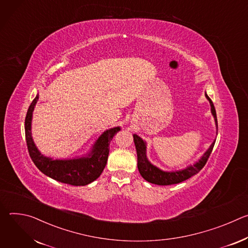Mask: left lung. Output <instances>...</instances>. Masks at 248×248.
I'll list each match as a JSON object with an SVG mask.
<instances>
[{
	"mask_svg": "<svg viewBox=\"0 0 248 248\" xmlns=\"http://www.w3.org/2000/svg\"><path fill=\"white\" fill-rule=\"evenodd\" d=\"M206 98L209 100L210 105H211V112L212 115L215 118V123L218 128V121H217V115H216V110L214 107V104L212 102V100L209 98L207 94ZM133 140H134V144L137 152V168L140 172V174L142 175V178L147 181L148 183L158 185V186H170V185H174V184H180L182 182L186 181L187 179L191 178L192 175L198 173L202 168L206 165L209 156L211 155L212 150H213V147L215 145V141L211 144L209 149L204 153V155L201 157V159L194 164L193 166H190L185 170H178V171H163L157 167L153 166L146 158V143L144 141L141 139L139 136L136 134L133 135Z\"/></svg>",
	"mask_w": 248,
	"mask_h": 248,
	"instance_id": "left-lung-1",
	"label": "left lung"
}]
</instances>
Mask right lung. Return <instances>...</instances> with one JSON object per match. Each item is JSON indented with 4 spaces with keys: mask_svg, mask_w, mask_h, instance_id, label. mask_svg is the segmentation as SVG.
<instances>
[{
    "mask_svg": "<svg viewBox=\"0 0 248 248\" xmlns=\"http://www.w3.org/2000/svg\"><path fill=\"white\" fill-rule=\"evenodd\" d=\"M38 101V95L30 104L25 117V139L29 156L33 163L44 174L50 176L57 182L70 186H86L102 173L107 164L110 142L114 135L121 129L114 127L106 130L96 141L91 153L84 158L73 160H53L43 156L35 146L31 137V119L35 105Z\"/></svg>",
    "mask_w": 248,
    "mask_h": 248,
    "instance_id": "add662e5",
    "label": "right lung"
}]
</instances>
